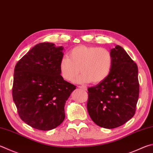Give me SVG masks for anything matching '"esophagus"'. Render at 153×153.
Listing matches in <instances>:
<instances>
[{
  "mask_svg": "<svg viewBox=\"0 0 153 153\" xmlns=\"http://www.w3.org/2000/svg\"><path fill=\"white\" fill-rule=\"evenodd\" d=\"M79 88L81 89H83L84 90H87V87H86L85 85H80V86H79Z\"/></svg>",
  "mask_w": 153,
  "mask_h": 153,
  "instance_id": "obj_1",
  "label": "esophagus"
}]
</instances>
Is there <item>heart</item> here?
I'll list each match as a JSON object with an SVG mask.
<instances>
[{"instance_id":"b5f03b06","label":"heart","mask_w":153,"mask_h":153,"mask_svg":"<svg viewBox=\"0 0 153 153\" xmlns=\"http://www.w3.org/2000/svg\"><path fill=\"white\" fill-rule=\"evenodd\" d=\"M113 65V58L107 49L93 46L79 45L69 51L59 62L61 76L71 82L80 72L79 83L93 84L104 81L109 76Z\"/></svg>"}]
</instances>
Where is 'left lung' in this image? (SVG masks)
<instances>
[{"label": "left lung", "mask_w": 153, "mask_h": 153, "mask_svg": "<svg viewBox=\"0 0 153 153\" xmlns=\"http://www.w3.org/2000/svg\"><path fill=\"white\" fill-rule=\"evenodd\" d=\"M113 65L109 76L88 88L87 108L98 126L114 128L134 116L139 96L138 67L120 45L111 49Z\"/></svg>", "instance_id": "obj_1"}]
</instances>
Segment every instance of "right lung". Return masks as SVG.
<instances>
[{"instance_id":"add662e5","label":"right lung","mask_w":153,"mask_h":153,"mask_svg":"<svg viewBox=\"0 0 153 153\" xmlns=\"http://www.w3.org/2000/svg\"><path fill=\"white\" fill-rule=\"evenodd\" d=\"M63 48L41 43L15 65L13 98L21 119L41 130L57 127L65 119V104L76 85L61 76Z\"/></svg>"}]
</instances>
